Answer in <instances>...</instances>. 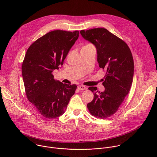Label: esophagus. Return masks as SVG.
I'll return each instance as SVG.
<instances>
[{"mask_svg": "<svg viewBox=\"0 0 157 157\" xmlns=\"http://www.w3.org/2000/svg\"><path fill=\"white\" fill-rule=\"evenodd\" d=\"M78 89L79 90H85L86 89V87L83 85H79L78 86Z\"/></svg>", "mask_w": 157, "mask_h": 157, "instance_id": "obj_1", "label": "esophagus"}]
</instances>
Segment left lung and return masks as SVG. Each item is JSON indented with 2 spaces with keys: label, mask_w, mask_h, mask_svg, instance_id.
<instances>
[{
  "label": "left lung",
  "mask_w": 157,
  "mask_h": 157,
  "mask_svg": "<svg viewBox=\"0 0 157 157\" xmlns=\"http://www.w3.org/2000/svg\"><path fill=\"white\" fill-rule=\"evenodd\" d=\"M83 39L97 49L99 67L106 70L103 85V92L90 87L94 99L87 105L90 113L99 118H106L117 111L129 92L134 77V65L128 45L105 28L82 30Z\"/></svg>",
  "instance_id": "1"
}]
</instances>
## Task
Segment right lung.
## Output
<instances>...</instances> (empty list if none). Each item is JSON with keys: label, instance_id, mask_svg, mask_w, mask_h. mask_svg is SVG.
I'll return each mask as SVG.
<instances>
[{"label": "right lung", "instance_id": "1", "mask_svg": "<svg viewBox=\"0 0 157 157\" xmlns=\"http://www.w3.org/2000/svg\"><path fill=\"white\" fill-rule=\"evenodd\" d=\"M78 36V31H52L35 41L26 52L22 72L26 97L46 118L63 115L77 89L74 84L54 80L52 72L63 65Z\"/></svg>", "mask_w": 157, "mask_h": 157}]
</instances>
